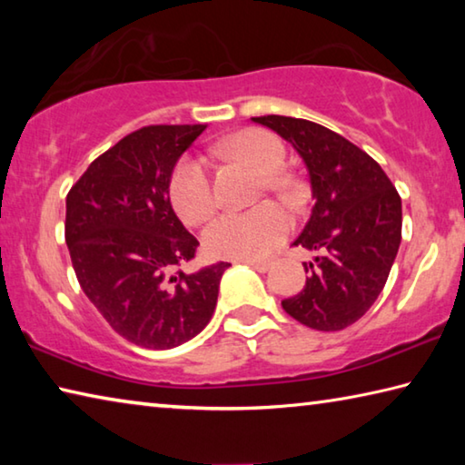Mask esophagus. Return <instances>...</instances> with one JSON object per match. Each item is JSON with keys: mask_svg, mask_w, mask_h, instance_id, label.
Returning a JSON list of instances; mask_svg holds the SVG:
<instances>
[{"mask_svg": "<svg viewBox=\"0 0 465 465\" xmlns=\"http://www.w3.org/2000/svg\"><path fill=\"white\" fill-rule=\"evenodd\" d=\"M243 262L250 264L252 269L258 271V272H266V271L271 269V264H272L269 258H258V261H243Z\"/></svg>", "mask_w": 465, "mask_h": 465, "instance_id": "1", "label": "esophagus"}]
</instances>
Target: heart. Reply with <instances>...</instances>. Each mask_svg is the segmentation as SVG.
I'll list each match as a JSON object with an SVG mask.
<instances>
[{
    "instance_id": "b5f03b06",
    "label": "heart",
    "mask_w": 465,
    "mask_h": 465,
    "mask_svg": "<svg viewBox=\"0 0 465 465\" xmlns=\"http://www.w3.org/2000/svg\"><path fill=\"white\" fill-rule=\"evenodd\" d=\"M213 152L240 162L256 174L266 191L289 199L291 186L277 172L285 162V147L271 133L246 129L219 141ZM168 196L176 215L188 225H203L217 209V194L207 166L186 155L172 170ZM291 230V217L277 203H262L250 211L223 213L204 232V246L215 256L254 261L277 246Z\"/></svg>"
}]
</instances>
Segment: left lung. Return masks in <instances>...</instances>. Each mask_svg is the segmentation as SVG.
Instances as JSON below:
<instances>
[{"instance_id":"obj_1","label":"left lung","mask_w":465,"mask_h":465,"mask_svg":"<svg viewBox=\"0 0 465 465\" xmlns=\"http://www.w3.org/2000/svg\"><path fill=\"white\" fill-rule=\"evenodd\" d=\"M303 157L313 207L293 246L316 252L303 289L281 305L299 324L334 332L365 316L385 287L402 240V201L371 155L318 123L254 116Z\"/></svg>"}]
</instances>
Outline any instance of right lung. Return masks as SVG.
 <instances>
[{"mask_svg": "<svg viewBox=\"0 0 465 465\" xmlns=\"http://www.w3.org/2000/svg\"><path fill=\"white\" fill-rule=\"evenodd\" d=\"M207 124H149L94 160L67 193L65 242L80 287L110 328L166 351L209 324L230 264L186 272L199 240L168 196L178 157Z\"/></svg>", "mask_w": 465, "mask_h": 465, "instance_id": "1", "label": "right lung"}]
</instances>
